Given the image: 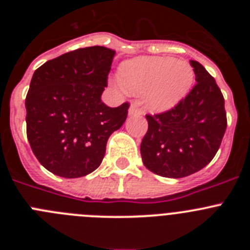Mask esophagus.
Wrapping results in <instances>:
<instances>
[{"label": "esophagus", "instance_id": "esophagus-1", "mask_svg": "<svg viewBox=\"0 0 250 250\" xmlns=\"http://www.w3.org/2000/svg\"><path fill=\"white\" fill-rule=\"evenodd\" d=\"M143 115V111L140 109H138L135 105H131L129 109V116H140Z\"/></svg>", "mask_w": 250, "mask_h": 250}]
</instances>
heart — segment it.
Wrapping results in <instances>:
<instances>
[{
	"instance_id": "b5f03b06",
	"label": "heart",
	"mask_w": 250,
	"mask_h": 250,
	"mask_svg": "<svg viewBox=\"0 0 250 250\" xmlns=\"http://www.w3.org/2000/svg\"><path fill=\"white\" fill-rule=\"evenodd\" d=\"M119 80L134 94L145 92L152 112H165L182 103L193 87L194 68L188 61L170 57H136L119 67Z\"/></svg>"
}]
</instances>
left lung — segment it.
Wrapping results in <instances>:
<instances>
[{
	"label": "left lung",
	"instance_id": "left-lung-1",
	"mask_svg": "<svg viewBox=\"0 0 250 250\" xmlns=\"http://www.w3.org/2000/svg\"><path fill=\"white\" fill-rule=\"evenodd\" d=\"M196 85L174 109L146 115L147 132L140 152L145 167L165 178H184L207 167L227 129L224 98L214 77L190 61Z\"/></svg>",
	"mask_w": 250,
	"mask_h": 250
}]
</instances>
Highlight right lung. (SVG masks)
<instances>
[{"mask_svg":"<svg viewBox=\"0 0 250 250\" xmlns=\"http://www.w3.org/2000/svg\"><path fill=\"white\" fill-rule=\"evenodd\" d=\"M115 54L104 46L77 48L34 72L25 103L27 139L55 175L81 178L98 169L107 139L126 120L129 104L101 101Z\"/></svg>","mask_w":250,"mask_h":250,"instance_id":"right-lung-1","label":"right lung"}]
</instances>
